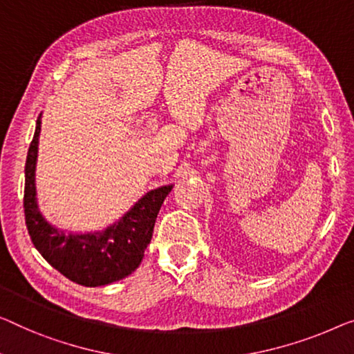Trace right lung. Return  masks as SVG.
<instances>
[{
    "label": "right lung",
    "instance_id": "right-lung-1",
    "mask_svg": "<svg viewBox=\"0 0 354 354\" xmlns=\"http://www.w3.org/2000/svg\"><path fill=\"white\" fill-rule=\"evenodd\" d=\"M41 115L25 163V224L41 256L68 279L87 288L119 281L135 272L151 243L156 218L171 191L162 186L147 192L122 219L93 234H63L42 218L36 203L35 168L38 157Z\"/></svg>",
    "mask_w": 354,
    "mask_h": 354
}]
</instances>
